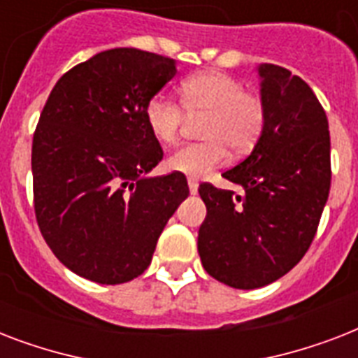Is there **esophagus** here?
<instances>
[{
	"instance_id": "1",
	"label": "esophagus",
	"mask_w": 358,
	"mask_h": 358,
	"mask_svg": "<svg viewBox=\"0 0 358 358\" xmlns=\"http://www.w3.org/2000/svg\"><path fill=\"white\" fill-rule=\"evenodd\" d=\"M187 185H189V193L191 195H196V191H199V182L195 178L187 180Z\"/></svg>"
}]
</instances>
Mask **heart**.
<instances>
[{"instance_id": "obj_1", "label": "heart", "mask_w": 358, "mask_h": 358, "mask_svg": "<svg viewBox=\"0 0 358 358\" xmlns=\"http://www.w3.org/2000/svg\"><path fill=\"white\" fill-rule=\"evenodd\" d=\"M180 103L189 117L202 119L201 145H187L173 152L167 169L199 178L227 162L229 148L245 154L256 145L266 124V106L256 92L221 72H204L180 85ZM145 122L163 146L174 145L184 122L182 109L165 96H154L145 108Z\"/></svg>"}]
</instances>
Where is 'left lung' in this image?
Listing matches in <instances>:
<instances>
[{"mask_svg": "<svg viewBox=\"0 0 358 358\" xmlns=\"http://www.w3.org/2000/svg\"><path fill=\"white\" fill-rule=\"evenodd\" d=\"M256 70L266 124L249 156L223 173L243 195L199 187L206 204L199 229L202 267L238 289L267 286L299 264L331 189L329 122L316 94L282 66Z\"/></svg>", "mask_w": 358, "mask_h": 358, "instance_id": "1", "label": "left lung"}]
</instances>
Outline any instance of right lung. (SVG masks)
Returning <instances> with one entry per match:
<instances>
[{"mask_svg": "<svg viewBox=\"0 0 358 358\" xmlns=\"http://www.w3.org/2000/svg\"><path fill=\"white\" fill-rule=\"evenodd\" d=\"M174 76V59L115 48L69 70L42 109L31 152L38 229L92 282L139 277L189 195L184 174L148 176L163 150L145 108Z\"/></svg>", "mask_w": 358, "mask_h": 358, "instance_id": "add662e5", "label": "right lung"}]
</instances>
